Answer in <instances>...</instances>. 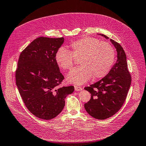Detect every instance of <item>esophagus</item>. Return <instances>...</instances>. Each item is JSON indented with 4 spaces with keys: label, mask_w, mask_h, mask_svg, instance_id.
<instances>
[{
    "label": "esophagus",
    "mask_w": 146,
    "mask_h": 146,
    "mask_svg": "<svg viewBox=\"0 0 146 146\" xmlns=\"http://www.w3.org/2000/svg\"><path fill=\"white\" fill-rule=\"evenodd\" d=\"M74 88H75V91H82L83 90V88L82 87L77 86H75Z\"/></svg>",
    "instance_id": "34e87169"
}]
</instances>
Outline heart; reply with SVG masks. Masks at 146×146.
<instances>
[{
    "instance_id": "obj_1",
    "label": "heart",
    "mask_w": 146,
    "mask_h": 146,
    "mask_svg": "<svg viewBox=\"0 0 146 146\" xmlns=\"http://www.w3.org/2000/svg\"><path fill=\"white\" fill-rule=\"evenodd\" d=\"M69 48V52L60 48L55 55L56 64L63 70L70 69L75 58H80L81 66L73 69L67 75L66 80L69 83L82 85L92 77L95 80L105 77L115 59V51L112 46L94 38L79 39L70 44Z\"/></svg>"
}]
</instances>
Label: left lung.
Returning <instances> with one entry per match:
<instances>
[{
  "label": "left lung",
  "mask_w": 146,
  "mask_h": 146,
  "mask_svg": "<svg viewBox=\"0 0 146 146\" xmlns=\"http://www.w3.org/2000/svg\"><path fill=\"white\" fill-rule=\"evenodd\" d=\"M100 35L109 39L105 35ZM110 41L116 49V63L102 79L85 88L91 94V99L84 105L86 111L92 117L100 120L111 117L121 109L131 82L124 50L115 41L110 39Z\"/></svg>",
  "instance_id": "1"
}]
</instances>
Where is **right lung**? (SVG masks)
Masks as SVG:
<instances>
[{"mask_svg":"<svg viewBox=\"0 0 146 146\" xmlns=\"http://www.w3.org/2000/svg\"><path fill=\"white\" fill-rule=\"evenodd\" d=\"M64 38L39 37L21 53L16 70V86L26 107L45 120L55 117L65 105L73 86L58 88L64 78L55 61Z\"/></svg>","mask_w":146,"mask_h":146,"instance_id":"right-lung-1","label":"right lung"}]
</instances>
